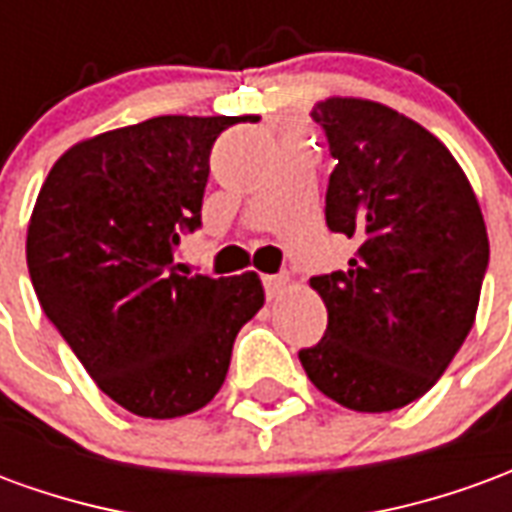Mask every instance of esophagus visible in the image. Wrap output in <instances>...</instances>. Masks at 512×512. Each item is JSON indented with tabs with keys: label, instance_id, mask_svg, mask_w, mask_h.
<instances>
[{
	"label": "esophagus",
	"instance_id": "esophagus-1",
	"mask_svg": "<svg viewBox=\"0 0 512 512\" xmlns=\"http://www.w3.org/2000/svg\"><path fill=\"white\" fill-rule=\"evenodd\" d=\"M263 285H266L268 301H274V299H279V296H282L285 290H288L290 277H288V274H274V277L263 279Z\"/></svg>",
	"mask_w": 512,
	"mask_h": 512
}]
</instances>
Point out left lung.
<instances>
[{
    "mask_svg": "<svg viewBox=\"0 0 512 512\" xmlns=\"http://www.w3.org/2000/svg\"><path fill=\"white\" fill-rule=\"evenodd\" d=\"M337 167L326 224L356 238L345 271L312 277L329 323L299 359L323 395L395 411L428 392L472 332L488 233L447 147L395 109L326 98L312 109Z\"/></svg>",
    "mask_w": 512,
    "mask_h": 512,
    "instance_id": "obj_1",
    "label": "left lung"
}]
</instances>
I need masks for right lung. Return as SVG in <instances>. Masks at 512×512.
Returning <instances> with one entry per match:
<instances>
[{
  "label": "right lung",
  "mask_w": 512,
  "mask_h": 512,
  "mask_svg": "<svg viewBox=\"0 0 512 512\" xmlns=\"http://www.w3.org/2000/svg\"><path fill=\"white\" fill-rule=\"evenodd\" d=\"M235 123L164 115L79 142L29 219L40 307L101 392L136 417L208 406L235 334L263 307L252 271L189 277L175 263L180 235L202 224L213 142Z\"/></svg>",
  "instance_id": "add662e5"
}]
</instances>
